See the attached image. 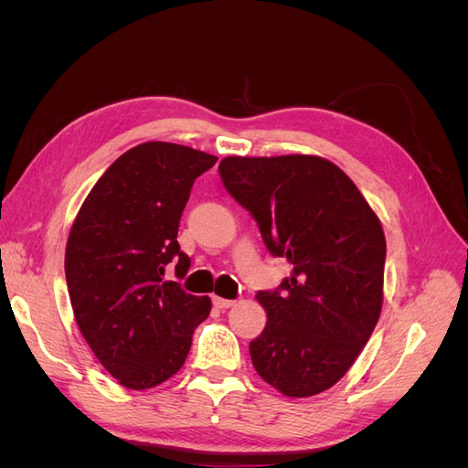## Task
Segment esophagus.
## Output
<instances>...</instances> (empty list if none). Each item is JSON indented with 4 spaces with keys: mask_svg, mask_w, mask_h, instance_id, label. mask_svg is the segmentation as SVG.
Instances as JSON below:
<instances>
[{
    "mask_svg": "<svg viewBox=\"0 0 468 468\" xmlns=\"http://www.w3.org/2000/svg\"><path fill=\"white\" fill-rule=\"evenodd\" d=\"M212 304L217 308H230L236 304V301H229V299H220V296H212Z\"/></svg>",
    "mask_w": 468,
    "mask_h": 468,
    "instance_id": "obj_1",
    "label": "esophagus"
}]
</instances>
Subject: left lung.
I'll use <instances>...</instances> for the list:
<instances>
[{
	"instance_id": "left-lung-1",
	"label": "left lung",
	"mask_w": 468,
	"mask_h": 468,
	"mask_svg": "<svg viewBox=\"0 0 468 468\" xmlns=\"http://www.w3.org/2000/svg\"><path fill=\"white\" fill-rule=\"evenodd\" d=\"M218 172L269 253L292 265L277 289L256 294L267 324L250 342L253 367L292 399L328 390L380 316L387 242L377 215L356 183L318 155H230Z\"/></svg>"
}]
</instances>
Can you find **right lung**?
Wrapping results in <instances>:
<instances>
[{
    "label": "right lung",
    "instance_id": "obj_1",
    "mask_svg": "<svg viewBox=\"0 0 468 468\" xmlns=\"http://www.w3.org/2000/svg\"><path fill=\"white\" fill-rule=\"evenodd\" d=\"M218 158L187 146L144 143L109 165L81 205L66 246L69 303L95 357L122 387L146 390L186 363L208 296L177 281L191 260L177 230L195 179Z\"/></svg>",
    "mask_w": 468,
    "mask_h": 468
}]
</instances>
